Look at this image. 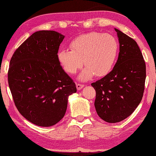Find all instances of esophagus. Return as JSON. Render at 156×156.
Wrapping results in <instances>:
<instances>
[{
  "instance_id": "obj_1",
  "label": "esophagus",
  "mask_w": 156,
  "mask_h": 156,
  "mask_svg": "<svg viewBox=\"0 0 156 156\" xmlns=\"http://www.w3.org/2000/svg\"><path fill=\"white\" fill-rule=\"evenodd\" d=\"M84 87V84H80V83H77L76 84V88H77L78 90H81L82 88Z\"/></svg>"
}]
</instances>
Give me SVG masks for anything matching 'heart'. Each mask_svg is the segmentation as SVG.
<instances>
[{"instance_id":"obj_1","label":"heart","mask_w":156,"mask_h":156,"mask_svg":"<svg viewBox=\"0 0 156 156\" xmlns=\"http://www.w3.org/2000/svg\"><path fill=\"white\" fill-rule=\"evenodd\" d=\"M71 50L62 49L57 58L67 72L74 74L83 66L86 67L80 76L87 80L95 74L97 77L107 75L114 66L118 53V43L109 34L97 32L82 34L70 42ZM84 62H83V59Z\"/></svg>"}]
</instances>
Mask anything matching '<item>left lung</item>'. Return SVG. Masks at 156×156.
Returning <instances> with one entry per match:
<instances>
[{"label":"left lung","mask_w":156,"mask_h":156,"mask_svg":"<svg viewBox=\"0 0 156 156\" xmlns=\"http://www.w3.org/2000/svg\"><path fill=\"white\" fill-rule=\"evenodd\" d=\"M120 52L116 63L104 77L91 84L96 91L94 107L109 123L122 121L141 101L145 89V60L135 40L118 29Z\"/></svg>","instance_id":"obj_1"}]
</instances>
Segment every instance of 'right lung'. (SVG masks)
Segmentation results:
<instances>
[{
  "label": "right lung",
  "instance_id": "1",
  "mask_svg": "<svg viewBox=\"0 0 156 156\" xmlns=\"http://www.w3.org/2000/svg\"><path fill=\"white\" fill-rule=\"evenodd\" d=\"M63 34L36 32L12 56L8 82L15 105L23 116L37 126L56 124L66 114L68 97L76 84L57 58Z\"/></svg>",
  "mask_w": 156,
  "mask_h": 156
}]
</instances>
